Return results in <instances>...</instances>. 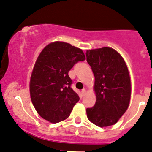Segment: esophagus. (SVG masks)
Returning a JSON list of instances; mask_svg holds the SVG:
<instances>
[{
  "label": "esophagus",
  "instance_id": "34e87169",
  "mask_svg": "<svg viewBox=\"0 0 152 152\" xmlns=\"http://www.w3.org/2000/svg\"><path fill=\"white\" fill-rule=\"evenodd\" d=\"M86 90L85 89V88H83V90H82V95H83V96H84L85 95H86Z\"/></svg>",
  "mask_w": 152,
  "mask_h": 152
}]
</instances>
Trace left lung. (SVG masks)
Wrapping results in <instances>:
<instances>
[{
  "mask_svg": "<svg viewBox=\"0 0 152 152\" xmlns=\"http://www.w3.org/2000/svg\"><path fill=\"white\" fill-rule=\"evenodd\" d=\"M86 60L95 76L96 102L86 109L87 117L99 127L117 124L129 107L131 79L123 57L112 48L86 50Z\"/></svg>",
  "mask_w": 152,
  "mask_h": 152,
  "instance_id": "obj_1",
  "label": "left lung"
}]
</instances>
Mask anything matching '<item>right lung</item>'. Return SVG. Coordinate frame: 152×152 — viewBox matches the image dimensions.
Masks as SVG:
<instances>
[{
	"mask_svg": "<svg viewBox=\"0 0 152 152\" xmlns=\"http://www.w3.org/2000/svg\"><path fill=\"white\" fill-rule=\"evenodd\" d=\"M85 59L82 49L59 41L41 51L30 77L29 91L34 107L42 118L57 124L69 117L79 97L70 88L68 72Z\"/></svg>",
	"mask_w": 152,
	"mask_h": 152,
	"instance_id": "obj_1",
	"label": "right lung"
}]
</instances>
